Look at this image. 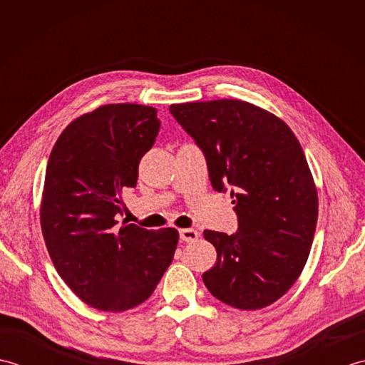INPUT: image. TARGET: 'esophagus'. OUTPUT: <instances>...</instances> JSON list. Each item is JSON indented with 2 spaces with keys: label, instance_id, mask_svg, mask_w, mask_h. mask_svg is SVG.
Listing matches in <instances>:
<instances>
[{
  "label": "esophagus",
  "instance_id": "obj_1",
  "mask_svg": "<svg viewBox=\"0 0 365 365\" xmlns=\"http://www.w3.org/2000/svg\"><path fill=\"white\" fill-rule=\"evenodd\" d=\"M180 240L182 242H196L199 237V232L195 229H180Z\"/></svg>",
  "mask_w": 365,
  "mask_h": 365
}]
</instances>
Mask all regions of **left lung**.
Segmentation results:
<instances>
[{"mask_svg": "<svg viewBox=\"0 0 365 365\" xmlns=\"http://www.w3.org/2000/svg\"><path fill=\"white\" fill-rule=\"evenodd\" d=\"M202 150L215 191L235 196L238 230H204L218 257L202 274L215 298L255 311L289 292L314 242L319 197L297 136L284 120L242 100L170 105Z\"/></svg>", "mask_w": 365, "mask_h": 365, "instance_id": "8db88e82", "label": "left lung"}]
</instances>
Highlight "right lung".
<instances>
[{
	"mask_svg": "<svg viewBox=\"0 0 365 365\" xmlns=\"http://www.w3.org/2000/svg\"><path fill=\"white\" fill-rule=\"evenodd\" d=\"M157 110L105 105L68 123L45 170L41 226L53 265L72 292L100 311L141 304L173 262L175 229L119 226L122 190L160 131Z\"/></svg>",
	"mask_w": 365,
	"mask_h": 365,
	"instance_id": "right-lung-1",
	"label": "right lung"
}]
</instances>
